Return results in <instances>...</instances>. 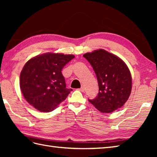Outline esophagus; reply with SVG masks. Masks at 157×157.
<instances>
[{"mask_svg": "<svg viewBox=\"0 0 157 157\" xmlns=\"http://www.w3.org/2000/svg\"><path fill=\"white\" fill-rule=\"evenodd\" d=\"M79 91H81V92H84V90H85L84 87H83V86H82V88H80L79 89Z\"/></svg>", "mask_w": 157, "mask_h": 157, "instance_id": "1", "label": "esophagus"}]
</instances>
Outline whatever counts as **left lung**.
<instances>
[{"label":"left lung","mask_w":157,"mask_h":157,"mask_svg":"<svg viewBox=\"0 0 157 157\" xmlns=\"http://www.w3.org/2000/svg\"><path fill=\"white\" fill-rule=\"evenodd\" d=\"M90 63L97 78L99 92L88 99L96 109L110 113L121 108L131 94L132 82L128 66L117 56L103 49L83 55Z\"/></svg>","instance_id":"8db88e82"}]
</instances>
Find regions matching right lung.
<instances>
[{"label":"right lung","mask_w":157,"mask_h":157,"mask_svg":"<svg viewBox=\"0 0 157 157\" xmlns=\"http://www.w3.org/2000/svg\"><path fill=\"white\" fill-rule=\"evenodd\" d=\"M73 55L48 52L29 59L20 74L22 94L40 112H51L65 101L72 89L67 88L62 69Z\"/></svg>","instance_id":"right-lung-1"}]
</instances>
